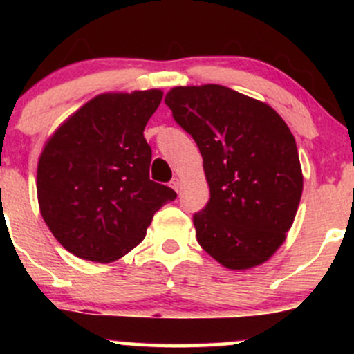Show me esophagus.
<instances>
[{"mask_svg": "<svg viewBox=\"0 0 354 354\" xmlns=\"http://www.w3.org/2000/svg\"><path fill=\"white\" fill-rule=\"evenodd\" d=\"M169 185H171V188H173L174 191H180V180H178V178H173Z\"/></svg>", "mask_w": 354, "mask_h": 354, "instance_id": "34e87169", "label": "esophagus"}]
</instances>
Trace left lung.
<instances>
[{
	"label": "left lung",
	"mask_w": 354,
	"mask_h": 354,
	"mask_svg": "<svg viewBox=\"0 0 354 354\" xmlns=\"http://www.w3.org/2000/svg\"><path fill=\"white\" fill-rule=\"evenodd\" d=\"M173 118L196 141L209 201L198 243L228 270L263 265L286 239L303 193L295 136L268 103L221 84L174 86Z\"/></svg>",
	"instance_id": "left-lung-1"
}]
</instances>
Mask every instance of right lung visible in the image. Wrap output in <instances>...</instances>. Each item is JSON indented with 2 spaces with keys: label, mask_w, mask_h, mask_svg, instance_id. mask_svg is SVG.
Returning a JSON list of instances; mask_svg holds the SVG:
<instances>
[{
  "label": "right lung",
  "mask_w": 354,
  "mask_h": 354,
  "mask_svg": "<svg viewBox=\"0 0 354 354\" xmlns=\"http://www.w3.org/2000/svg\"><path fill=\"white\" fill-rule=\"evenodd\" d=\"M161 89L95 96L61 123L39 154V213L64 250L113 263L146 236L158 209L176 193L149 180L145 126Z\"/></svg>",
  "instance_id": "add662e5"
}]
</instances>
